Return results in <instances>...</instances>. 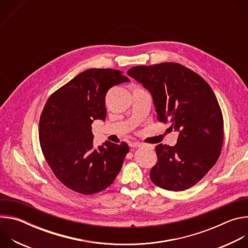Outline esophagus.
Segmentation results:
<instances>
[{
  "label": "esophagus",
  "mask_w": 248,
  "mask_h": 248,
  "mask_svg": "<svg viewBox=\"0 0 248 248\" xmlns=\"http://www.w3.org/2000/svg\"><path fill=\"white\" fill-rule=\"evenodd\" d=\"M130 146L131 147H142V146H144V144L139 143V142H131Z\"/></svg>",
  "instance_id": "1"
}]
</instances>
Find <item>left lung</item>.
<instances>
[{
	"instance_id": "1",
	"label": "left lung",
	"mask_w": 248,
	"mask_h": 248,
	"mask_svg": "<svg viewBox=\"0 0 248 248\" xmlns=\"http://www.w3.org/2000/svg\"><path fill=\"white\" fill-rule=\"evenodd\" d=\"M127 75L150 91L160 123L180 132L174 146L158 144L157 163L150 170L159 187L186 190L218 161L224 142V119L209 84L178 62L131 67Z\"/></svg>"
}]
</instances>
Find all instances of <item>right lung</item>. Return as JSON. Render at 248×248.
Instances as JSON below:
<instances>
[{
    "instance_id": "add662e5",
    "label": "right lung",
    "mask_w": 248,
    "mask_h": 248,
    "mask_svg": "<svg viewBox=\"0 0 248 248\" xmlns=\"http://www.w3.org/2000/svg\"><path fill=\"white\" fill-rule=\"evenodd\" d=\"M129 79L112 68H90L56 90L39 122L43 155L56 178L67 188L91 195L110 186L129 148L106 141L93 148L91 124L105 120L108 90Z\"/></svg>"
}]
</instances>
